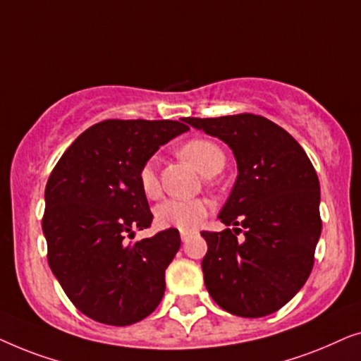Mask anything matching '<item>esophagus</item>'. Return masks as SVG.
I'll return each instance as SVG.
<instances>
[{
    "label": "esophagus",
    "mask_w": 361,
    "mask_h": 361,
    "mask_svg": "<svg viewBox=\"0 0 361 361\" xmlns=\"http://www.w3.org/2000/svg\"><path fill=\"white\" fill-rule=\"evenodd\" d=\"M194 233H195V231H184V230H182V231H180V240H182V241H189V238H190V236L194 235Z\"/></svg>",
    "instance_id": "obj_1"
}]
</instances>
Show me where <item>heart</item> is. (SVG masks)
<instances>
[{
  "label": "heart",
  "mask_w": 361,
  "mask_h": 361,
  "mask_svg": "<svg viewBox=\"0 0 361 361\" xmlns=\"http://www.w3.org/2000/svg\"><path fill=\"white\" fill-rule=\"evenodd\" d=\"M180 156L190 161L202 174L212 176L225 166V152L216 142L205 137H194L185 141L180 147ZM140 187L147 199H157L161 195L159 176H157L156 159H147L137 172ZM210 205L204 199H169L156 207L154 216L157 225L162 228L194 230L209 215Z\"/></svg>",
  "instance_id": "heart-1"
}]
</instances>
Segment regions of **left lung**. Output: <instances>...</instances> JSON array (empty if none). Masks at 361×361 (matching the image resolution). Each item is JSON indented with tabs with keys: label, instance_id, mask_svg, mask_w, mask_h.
<instances>
[{
	"label": "left lung",
	"instance_id": "obj_1",
	"mask_svg": "<svg viewBox=\"0 0 361 361\" xmlns=\"http://www.w3.org/2000/svg\"><path fill=\"white\" fill-rule=\"evenodd\" d=\"M184 121L225 141L238 164L219 219L241 228L202 231L209 246L202 259L207 290L238 317L273 314L312 271L322 230L317 172L299 142L264 116L240 113Z\"/></svg>",
	"mask_w": 361,
	"mask_h": 361
}]
</instances>
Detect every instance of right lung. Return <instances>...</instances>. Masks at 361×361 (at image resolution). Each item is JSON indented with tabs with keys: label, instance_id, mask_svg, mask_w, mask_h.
<instances>
[{
	"label": "right lung",
	"instance_id": "obj_1",
	"mask_svg": "<svg viewBox=\"0 0 361 361\" xmlns=\"http://www.w3.org/2000/svg\"><path fill=\"white\" fill-rule=\"evenodd\" d=\"M184 121V120H182ZM189 130L172 120H105L82 133L49 176L42 231L47 261L72 304L106 325L147 317L180 248L176 228L126 243L152 214L137 172L159 146Z\"/></svg>",
	"mask_w": 361,
	"mask_h": 361
}]
</instances>
